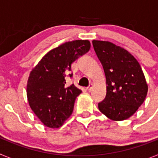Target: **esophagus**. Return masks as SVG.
<instances>
[{"label": "esophagus", "mask_w": 158, "mask_h": 158, "mask_svg": "<svg viewBox=\"0 0 158 158\" xmlns=\"http://www.w3.org/2000/svg\"><path fill=\"white\" fill-rule=\"evenodd\" d=\"M93 84H92V83L89 84V85L88 86V88H87V90H88V91H89V92L91 91L92 89H93Z\"/></svg>", "instance_id": "34e87169"}]
</instances>
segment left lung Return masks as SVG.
<instances>
[{
	"mask_svg": "<svg viewBox=\"0 0 158 158\" xmlns=\"http://www.w3.org/2000/svg\"><path fill=\"white\" fill-rule=\"evenodd\" d=\"M94 51L104 68L107 93L99 110L113 121L133 115L144 102L148 85L136 58L108 41L93 40Z\"/></svg>",
	"mask_w": 158,
	"mask_h": 158,
	"instance_id": "obj_1",
	"label": "left lung"
}]
</instances>
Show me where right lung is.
<instances>
[{"mask_svg": "<svg viewBox=\"0 0 158 158\" xmlns=\"http://www.w3.org/2000/svg\"><path fill=\"white\" fill-rule=\"evenodd\" d=\"M90 46L89 40L63 43L45 54L31 71L27 84L28 104L47 127H60L72 114L81 90L73 84L67 87L65 76L71 64L88 52ZM69 75L71 77L73 73Z\"/></svg>", "mask_w": 158, "mask_h": 158, "instance_id": "right-lung-1", "label": "right lung"}]
</instances>
